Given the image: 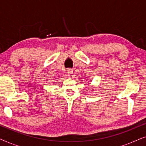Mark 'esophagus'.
Masks as SVG:
<instances>
[{
  "instance_id": "34e87169",
  "label": "esophagus",
  "mask_w": 146,
  "mask_h": 146,
  "mask_svg": "<svg viewBox=\"0 0 146 146\" xmlns=\"http://www.w3.org/2000/svg\"><path fill=\"white\" fill-rule=\"evenodd\" d=\"M73 70L72 69H71V68H69V69H68L67 70V73L69 75H70V74H73Z\"/></svg>"
}]
</instances>
